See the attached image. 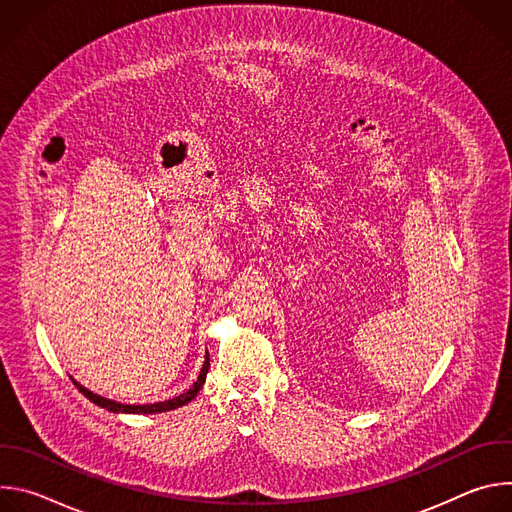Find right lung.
Segmentation results:
<instances>
[{"label": "right lung", "instance_id": "1", "mask_svg": "<svg viewBox=\"0 0 512 512\" xmlns=\"http://www.w3.org/2000/svg\"><path fill=\"white\" fill-rule=\"evenodd\" d=\"M208 367H210V360H208V352H206V360H204V364H202L200 375H198L196 383H194L188 391H184V393H180L178 397H172V399H168V401H158V403H148V405H127V403H117V401H111V399H107V397H101V395H97V393H93V391L85 389V387H83V385H79L77 381H75V385H77V389H79V391H81L89 401H93L95 405H99V407H103V409H107V411H113V413H162V411L178 409V407L186 405L188 401H192V399L198 395V391L202 389L204 381H206Z\"/></svg>", "mask_w": 512, "mask_h": 512}]
</instances>
